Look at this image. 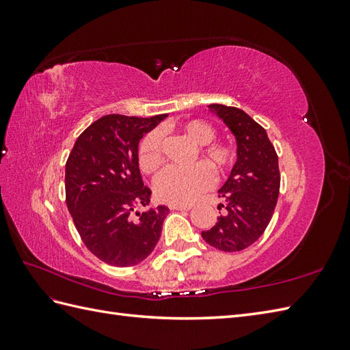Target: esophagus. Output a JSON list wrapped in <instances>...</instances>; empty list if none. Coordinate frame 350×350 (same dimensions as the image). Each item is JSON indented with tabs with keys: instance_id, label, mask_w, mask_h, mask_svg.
Wrapping results in <instances>:
<instances>
[{
	"instance_id": "1",
	"label": "esophagus",
	"mask_w": 350,
	"mask_h": 350,
	"mask_svg": "<svg viewBox=\"0 0 350 350\" xmlns=\"http://www.w3.org/2000/svg\"><path fill=\"white\" fill-rule=\"evenodd\" d=\"M191 207V204H170L171 211H189Z\"/></svg>"
}]
</instances>
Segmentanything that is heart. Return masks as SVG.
<instances>
[{
  "label": "heart",
  "instance_id": "obj_1",
  "mask_svg": "<svg viewBox=\"0 0 350 350\" xmlns=\"http://www.w3.org/2000/svg\"><path fill=\"white\" fill-rule=\"evenodd\" d=\"M180 132L191 143L198 146V154L211 163L218 174L226 173L236 162L232 146L215 143L217 131L203 120H188L179 126ZM138 163L144 173H153L162 163V133L154 129L148 132L138 147ZM213 183V171L204 162L189 168L170 167L163 170L154 180V192L161 202L170 204H185L196 200Z\"/></svg>",
  "mask_w": 350,
  "mask_h": 350
}]
</instances>
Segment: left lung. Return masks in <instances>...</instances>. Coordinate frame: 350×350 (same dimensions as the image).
<instances>
[{
	"mask_svg": "<svg viewBox=\"0 0 350 350\" xmlns=\"http://www.w3.org/2000/svg\"><path fill=\"white\" fill-rule=\"evenodd\" d=\"M212 113L226 123L236 138V162L218 189L224 209L215 226L202 232L213 248L234 252L248 248L263 234L280 194L278 156L266 131L245 111L212 103Z\"/></svg>",
	"mask_w": 350,
	"mask_h": 350,
	"instance_id": "1",
	"label": "left lung"
}]
</instances>
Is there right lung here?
Listing matches in <instances>:
<instances>
[{"label":"right lung","instance_id":"add662e5","mask_svg":"<svg viewBox=\"0 0 350 350\" xmlns=\"http://www.w3.org/2000/svg\"><path fill=\"white\" fill-rule=\"evenodd\" d=\"M167 114L150 118L109 114L78 137L66 162V203L85 247L108 265L126 267L152 254L167 206H148L152 191L138 167V144Z\"/></svg>","mask_w":350,"mask_h":350}]
</instances>
